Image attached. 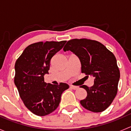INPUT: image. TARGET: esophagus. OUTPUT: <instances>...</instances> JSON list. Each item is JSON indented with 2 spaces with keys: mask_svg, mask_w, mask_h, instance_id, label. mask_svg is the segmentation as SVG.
<instances>
[{
  "mask_svg": "<svg viewBox=\"0 0 131 131\" xmlns=\"http://www.w3.org/2000/svg\"><path fill=\"white\" fill-rule=\"evenodd\" d=\"M70 87V88H72V89H74V90H77V89H78L79 88L78 86H75V85H71Z\"/></svg>",
  "mask_w": 131,
  "mask_h": 131,
  "instance_id": "obj_1",
  "label": "esophagus"
}]
</instances>
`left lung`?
I'll use <instances>...</instances> for the list:
<instances>
[{"label":"left lung","mask_w":131,"mask_h":131,"mask_svg":"<svg viewBox=\"0 0 131 131\" xmlns=\"http://www.w3.org/2000/svg\"><path fill=\"white\" fill-rule=\"evenodd\" d=\"M63 51H70L81 63V72L94 78V85L80 86L87 91V97L80 101L84 108L92 112L105 110L115 97L120 71L114 54L100 42L86 39L67 42Z\"/></svg>","instance_id":"8db88e82"}]
</instances>
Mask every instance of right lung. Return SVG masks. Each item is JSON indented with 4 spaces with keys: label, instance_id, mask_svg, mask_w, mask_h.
Instances as JSON below:
<instances>
[{
    "label": "right lung",
    "instance_id": "1",
    "mask_svg": "<svg viewBox=\"0 0 131 131\" xmlns=\"http://www.w3.org/2000/svg\"><path fill=\"white\" fill-rule=\"evenodd\" d=\"M66 42L32 43L25 48L16 61L14 84L23 103L36 115L45 116L54 112L59 106L62 93L69 88L65 83L47 84L43 77L49 73L51 58Z\"/></svg>",
    "mask_w": 131,
    "mask_h": 131
}]
</instances>
